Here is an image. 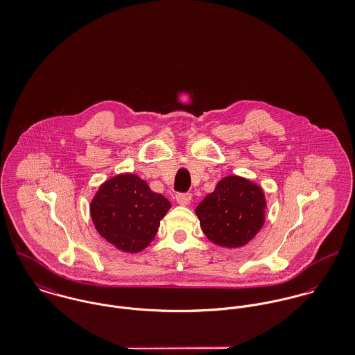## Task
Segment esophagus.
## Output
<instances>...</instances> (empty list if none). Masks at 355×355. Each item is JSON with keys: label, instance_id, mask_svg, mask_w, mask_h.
Segmentation results:
<instances>
[{"label": "esophagus", "instance_id": "obj_1", "mask_svg": "<svg viewBox=\"0 0 355 355\" xmlns=\"http://www.w3.org/2000/svg\"><path fill=\"white\" fill-rule=\"evenodd\" d=\"M175 198H176V202L179 203V205L187 206V205H190V202H191L193 196L190 193H184V194H178Z\"/></svg>", "mask_w": 355, "mask_h": 355}]
</instances>
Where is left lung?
<instances>
[{
  "label": "left lung",
  "instance_id": "1",
  "mask_svg": "<svg viewBox=\"0 0 355 355\" xmlns=\"http://www.w3.org/2000/svg\"><path fill=\"white\" fill-rule=\"evenodd\" d=\"M266 200L252 180L231 175L221 179L196 209L203 234L227 249L248 245L265 223Z\"/></svg>",
  "mask_w": 355,
  "mask_h": 355
}]
</instances>
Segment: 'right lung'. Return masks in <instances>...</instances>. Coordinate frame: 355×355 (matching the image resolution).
<instances>
[{"instance_id":"1","label":"right lung","mask_w":355,"mask_h":355,"mask_svg":"<svg viewBox=\"0 0 355 355\" xmlns=\"http://www.w3.org/2000/svg\"><path fill=\"white\" fill-rule=\"evenodd\" d=\"M171 202L134 173L103 182L90 203V214L102 238L124 253H139L152 243Z\"/></svg>"}]
</instances>
